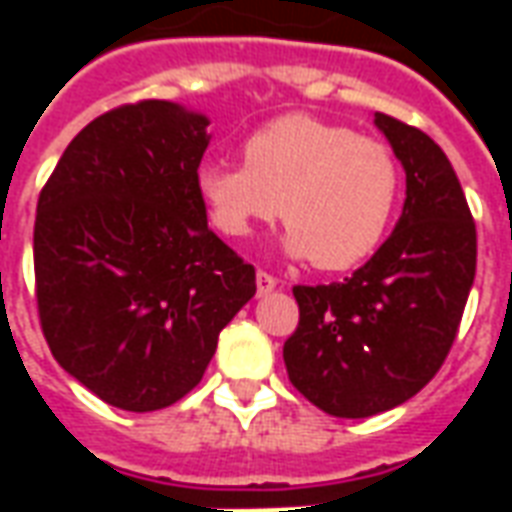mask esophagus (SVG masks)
Instances as JSON below:
<instances>
[{
	"instance_id": "obj_1",
	"label": "esophagus",
	"mask_w": 512,
	"mask_h": 512,
	"mask_svg": "<svg viewBox=\"0 0 512 512\" xmlns=\"http://www.w3.org/2000/svg\"><path fill=\"white\" fill-rule=\"evenodd\" d=\"M257 293L260 296H266V293H271V290L277 288V277H271L268 271H257Z\"/></svg>"
}]
</instances>
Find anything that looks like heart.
<instances>
[{
  "mask_svg": "<svg viewBox=\"0 0 512 512\" xmlns=\"http://www.w3.org/2000/svg\"><path fill=\"white\" fill-rule=\"evenodd\" d=\"M197 194L219 233L241 238L279 213L285 252L323 271L376 252L400 200L395 150L312 115H282L244 142V167L205 161Z\"/></svg>",
  "mask_w": 512,
  "mask_h": 512,
  "instance_id": "obj_1",
  "label": "heart"
}]
</instances>
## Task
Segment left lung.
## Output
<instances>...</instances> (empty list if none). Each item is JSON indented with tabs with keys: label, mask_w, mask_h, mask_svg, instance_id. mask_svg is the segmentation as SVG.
<instances>
[{
	"label": "left lung",
	"mask_w": 512,
	"mask_h": 512,
	"mask_svg": "<svg viewBox=\"0 0 512 512\" xmlns=\"http://www.w3.org/2000/svg\"><path fill=\"white\" fill-rule=\"evenodd\" d=\"M376 126L406 169L403 213L351 277L293 288L299 326L282 348L290 384L345 419L400 406L439 373L477 266V230L450 158L384 112Z\"/></svg>",
	"instance_id": "8db88e82"
}]
</instances>
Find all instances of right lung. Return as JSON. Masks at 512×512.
Listing matches in <instances>:
<instances>
[{"label": "right lung", "mask_w": 512, "mask_h": 512, "mask_svg": "<svg viewBox=\"0 0 512 512\" xmlns=\"http://www.w3.org/2000/svg\"><path fill=\"white\" fill-rule=\"evenodd\" d=\"M208 117L172 101L84 126L40 191L35 296L51 354L109 406L158 411L200 384L255 268L208 227Z\"/></svg>", "instance_id": "1"}]
</instances>
